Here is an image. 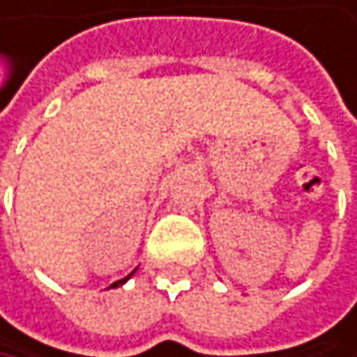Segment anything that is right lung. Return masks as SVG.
<instances>
[{
	"instance_id": "add662e5",
	"label": "right lung",
	"mask_w": 357,
	"mask_h": 357,
	"mask_svg": "<svg viewBox=\"0 0 357 357\" xmlns=\"http://www.w3.org/2000/svg\"><path fill=\"white\" fill-rule=\"evenodd\" d=\"M135 271H137V268H135ZM135 271H133V273H129V275H126L124 279H118V282H114V284H112L109 288H120V286H124V284H126V282H129V279H131V277L135 275Z\"/></svg>"
}]
</instances>
